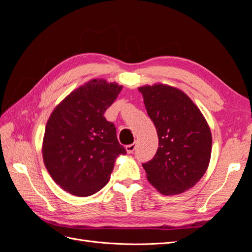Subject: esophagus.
<instances>
[{
	"label": "esophagus",
	"instance_id": "obj_1",
	"mask_svg": "<svg viewBox=\"0 0 252 252\" xmlns=\"http://www.w3.org/2000/svg\"><path fill=\"white\" fill-rule=\"evenodd\" d=\"M135 147H136V142H134L132 144H129V145H127V146H126V151L128 152V154H132V152L135 149Z\"/></svg>",
	"mask_w": 252,
	"mask_h": 252
}]
</instances>
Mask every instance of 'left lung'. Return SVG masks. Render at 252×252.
I'll return each instance as SVG.
<instances>
[{"label": "left lung", "mask_w": 252, "mask_h": 252, "mask_svg": "<svg viewBox=\"0 0 252 252\" xmlns=\"http://www.w3.org/2000/svg\"><path fill=\"white\" fill-rule=\"evenodd\" d=\"M157 128L158 148L143 167L150 184L165 195L193 187L207 170L212 138L200 109L178 88L163 84L139 88Z\"/></svg>", "instance_id": "obj_1"}]
</instances>
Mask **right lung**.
<instances>
[{
	"label": "right lung",
	"instance_id": "obj_1",
	"mask_svg": "<svg viewBox=\"0 0 252 252\" xmlns=\"http://www.w3.org/2000/svg\"><path fill=\"white\" fill-rule=\"evenodd\" d=\"M117 83L93 80L75 89L52 111L43 141L44 164L57 184L77 196L93 195L109 181L126 149L104 113L122 90Z\"/></svg>",
	"mask_w": 252,
	"mask_h": 252
}]
</instances>
